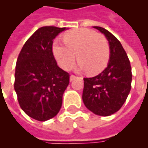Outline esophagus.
Masks as SVG:
<instances>
[{"label": "esophagus", "instance_id": "34e87169", "mask_svg": "<svg viewBox=\"0 0 148 148\" xmlns=\"http://www.w3.org/2000/svg\"><path fill=\"white\" fill-rule=\"evenodd\" d=\"M75 77H76V76H75V75H74V74H71V77H70V81H72L74 78H75Z\"/></svg>", "mask_w": 148, "mask_h": 148}]
</instances>
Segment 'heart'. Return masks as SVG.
<instances>
[{
	"label": "heart",
	"mask_w": 148,
	"mask_h": 148,
	"mask_svg": "<svg viewBox=\"0 0 148 148\" xmlns=\"http://www.w3.org/2000/svg\"><path fill=\"white\" fill-rule=\"evenodd\" d=\"M64 42L55 40L53 45L54 57L60 66L69 70L76 60L80 61L77 69L88 70L89 74H97L108 64L110 47L103 36L90 29L73 30L64 35Z\"/></svg>",
	"instance_id": "1"
}]
</instances>
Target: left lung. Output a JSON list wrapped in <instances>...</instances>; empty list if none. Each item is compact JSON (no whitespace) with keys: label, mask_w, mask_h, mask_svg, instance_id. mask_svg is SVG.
I'll return each instance as SVG.
<instances>
[{"label":"left lung","mask_w":148,"mask_h":148,"mask_svg":"<svg viewBox=\"0 0 148 148\" xmlns=\"http://www.w3.org/2000/svg\"><path fill=\"white\" fill-rule=\"evenodd\" d=\"M105 35L110 46L108 66L101 74L84 78L82 99L88 110L100 116H110L121 109L131 88L130 60L121 44L101 27H94Z\"/></svg>","instance_id":"1"}]
</instances>
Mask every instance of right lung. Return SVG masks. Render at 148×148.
Listing matches in <instances>:
<instances>
[{"mask_svg":"<svg viewBox=\"0 0 148 148\" xmlns=\"http://www.w3.org/2000/svg\"><path fill=\"white\" fill-rule=\"evenodd\" d=\"M66 27H42L28 38L16 64L14 90L26 114L45 121L58 114L70 74L58 66L52 51L53 39Z\"/></svg>","mask_w":148,"mask_h":148,"instance_id":"1","label":"right lung"}]
</instances>
